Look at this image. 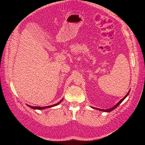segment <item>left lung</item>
Wrapping results in <instances>:
<instances>
[{
  "label": "left lung",
  "instance_id": "left-lung-1",
  "mask_svg": "<svg viewBox=\"0 0 145 145\" xmlns=\"http://www.w3.org/2000/svg\"><path fill=\"white\" fill-rule=\"evenodd\" d=\"M122 102V100H121V101H120V102L118 103V104H117L116 105H115V106H114V107H113V108H110V109H109V110H106V112H112V110H113L114 109H115L117 107V106H118V105H119L120 104V103H121Z\"/></svg>",
  "mask_w": 145,
  "mask_h": 145
}]
</instances>
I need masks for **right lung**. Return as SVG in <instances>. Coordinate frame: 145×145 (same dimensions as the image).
<instances>
[{"label": "right lung", "mask_w": 145, "mask_h": 145, "mask_svg": "<svg viewBox=\"0 0 145 145\" xmlns=\"http://www.w3.org/2000/svg\"><path fill=\"white\" fill-rule=\"evenodd\" d=\"M60 102H61V101H60L59 103H58L55 104V105H54L48 106H42V107H40V106H30V108H32L35 109V110H36V109H38V110H44V109H45V108H50V107H52V106H54L57 105H58Z\"/></svg>", "instance_id": "right-lung-1"}]
</instances>
